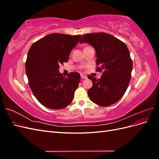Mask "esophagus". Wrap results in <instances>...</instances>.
<instances>
[{"mask_svg":"<svg viewBox=\"0 0 159 159\" xmlns=\"http://www.w3.org/2000/svg\"><path fill=\"white\" fill-rule=\"evenodd\" d=\"M81 79H87V76L84 75V74H81Z\"/></svg>","mask_w":159,"mask_h":159,"instance_id":"obj_1","label":"esophagus"}]
</instances>
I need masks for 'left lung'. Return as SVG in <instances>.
Here are the masks:
<instances>
[{"label":"left lung","mask_w":159,"mask_h":159,"mask_svg":"<svg viewBox=\"0 0 159 159\" xmlns=\"http://www.w3.org/2000/svg\"><path fill=\"white\" fill-rule=\"evenodd\" d=\"M92 46L96 52L97 71L103 73L101 78H88L93 86L88 89L91 102L103 107L111 105L121 99L128 88L131 78L133 61L127 45L113 36L105 32L84 35L80 42Z\"/></svg>","instance_id":"left-lung-1"}]
</instances>
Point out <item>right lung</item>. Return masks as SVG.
<instances>
[{
  "label": "right lung",
  "mask_w": 159,
  "mask_h": 159,
  "mask_svg": "<svg viewBox=\"0 0 159 159\" xmlns=\"http://www.w3.org/2000/svg\"><path fill=\"white\" fill-rule=\"evenodd\" d=\"M81 37L52 33L34 43L28 52L25 68L28 84L37 100L47 108H64L74 99L80 74L71 72L66 78L59 68L68 61Z\"/></svg>",
  "instance_id": "1"
}]
</instances>
